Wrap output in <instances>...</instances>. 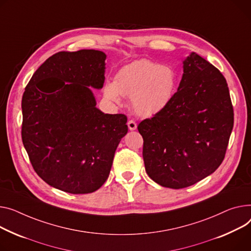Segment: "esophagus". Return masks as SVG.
<instances>
[{"instance_id": "1", "label": "esophagus", "mask_w": 251, "mask_h": 251, "mask_svg": "<svg viewBox=\"0 0 251 251\" xmlns=\"http://www.w3.org/2000/svg\"><path fill=\"white\" fill-rule=\"evenodd\" d=\"M127 125H128V128H129L131 131L135 130V129L137 128V124H136V122H135V121H133V120H129V121H128V123H127Z\"/></svg>"}]
</instances>
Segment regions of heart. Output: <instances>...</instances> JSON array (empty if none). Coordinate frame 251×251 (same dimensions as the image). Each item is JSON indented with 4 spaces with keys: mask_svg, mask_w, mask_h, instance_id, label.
<instances>
[{
    "mask_svg": "<svg viewBox=\"0 0 251 251\" xmlns=\"http://www.w3.org/2000/svg\"><path fill=\"white\" fill-rule=\"evenodd\" d=\"M176 88V74L172 68L144 58L120 69L114 82L106 83L104 94L113 102H119L121 95L130 97L135 113L149 117L171 103Z\"/></svg>",
    "mask_w": 251,
    "mask_h": 251,
    "instance_id": "b5f03b06",
    "label": "heart"
}]
</instances>
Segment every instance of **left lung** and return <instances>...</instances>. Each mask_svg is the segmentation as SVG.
Segmentation results:
<instances>
[{
	"label": "left lung",
	"instance_id": "obj_1",
	"mask_svg": "<svg viewBox=\"0 0 251 251\" xmlns=\"http://www.w3.org/2000/svg\"><path fill=\"white\" fill-rule=\"evenodd\" d=\"M234 123L224 75L193 52L171 103L138 125L143 160L158 185L182 189L213 174L222 163Z\"/></svg>",
	"mask_w": 251,
	"mask_h": 251
}]
</instances>
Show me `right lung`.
<instances>
[{
  "instance_id": "1",
  "label": "right lung",
  "mask_w": 251,
  "mask_h": 251,
  "mask_svg": "<svg viewBox=\"0 0 251 251\" xmlns=\"http://www.w3.org/2000/svg\"><path fill=\"white\" fill-rule=\"evenodd\" d=\"M106 54L60 51L32 75L22 97V141L36 174L49 186L89 194L107 180L128 132L124 114L96 108L90 89H102Z\"/></svg>"
}]
</instances>
